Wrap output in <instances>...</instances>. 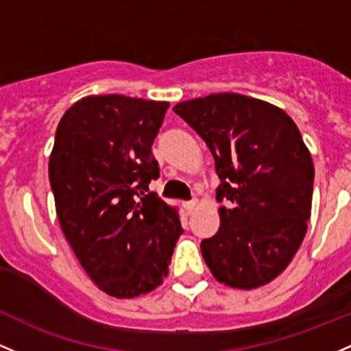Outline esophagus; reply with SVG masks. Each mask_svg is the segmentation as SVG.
I'll list each match as a JSON object with an SVG mask.
<instances>
[{
  "instance_id": "1",
  "label": "esophagus",
  "mask_w": 351,
  "mask_h": 351,
  "mask_svg": "<svg viewBox=\"0 0 351 351\" xmlns=\"http://www.w3.org/2000/svg\"><path fill=\"white\" fill-rule=\"evenodd\" d=\"M196 205H198V202H196V199H190V202H184L183 203L184 210H186L188 213H191V211H193L195 208H196Z\"/></svg>"
}]
</instances>
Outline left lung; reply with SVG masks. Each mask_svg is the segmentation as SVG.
Wrapping results in <instances>:
<instances>
[{
	"label": "left lung",
	"mask_w": 351,
	"mask_h": 351,
	"mask_svg": "<svg viewBox=\"0 0 351 351\" xmlns=\"http://www.w3.org/2000/svg\"><path fill=\"white\" fill-rule=\"evenodd\" d=\"M202 136L219 178V230L202 241L219 283L250 290L290 265L306 233L315 168L298 126L280 108L218 93L173 108Z\"/></svg>",
	"instance_id": "obj_1"
}]
</instances>
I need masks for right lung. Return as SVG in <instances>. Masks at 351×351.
<instances>
[{
    "label": "right lung",
    "instance_id": "obj_1",
    "mask_svg": "<svg viewBox=\"0 0 351 351\" xmlns=\"http://www.w3.org/2000/svg\"><path fill=\"white\" fill-rule=\"evenodd\" d=\"M169 103L86 96L56 128L49 184L69 246L99 290L134 298L168 275L183 233L178 210L148 190L152 152Z\"/></svg>",
    "mask_w": 351,
    "mask_h": 351
}]
</instances>
